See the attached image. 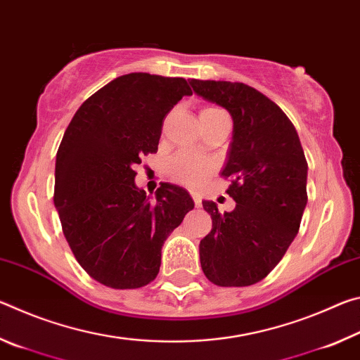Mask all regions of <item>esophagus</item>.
Here are the masks:
<instances>
[{
    "label": "esophagus",
    "mask_w": 360,
    "mask_h": 360,
    "mask_svg": "<svg viewBox=\"0 0 360 360\" xmlns=\"http://www.w3.org/2000/svg\"><path fill=\"white\" fill-rule=\"evenodd\" d=\"M192 198H193V203H195V208H200L202 206V198H200L198 193L192 192Z\"/></svg>",
    "instance_id": "1"
}]
</instances>
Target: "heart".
Returning a JSON list of instances; mask_svg holds the SVG:
<instances>
[{"mask_svg":"<svg viewBox=\"0 0 360 360\" xmlns=\"http://www.w3.org/2000/svg\"><path fill=\"white\" fill-rule=\"evenodd\" d=\"M212 115H227V112L216 106H205L200 111V117H212ZM214 172V163L208 158L195 157L187 152H179L168 162V176L174 182L187 187H198Z\"/></svg>","mask_w":360,"mask_h":360,"instance_id":"heart-1","label":"heart"}]
</instances>
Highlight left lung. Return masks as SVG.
Returning <instances> with one entry per match:
<instances>
[{
  "label": "left lung",
  "instance_id": "left-lung-1",
  "mask_svg": "<svg viewBox=\"0 0 360 360\" xmlns=\"http://www.w3.org/2000/svg\"><path fill=\"white\" fill-rule=\"evenodd\" d=\"M193 92L233 119V141L222 178L236 202L219 212L203 202L212 229L200 241L205 276L221 288H245L264 279L294 241L307 195L308 163L297 130L276 103L243 82L191 81Z\"/></svg>",
  "mask_w": 360,
  "mask_h": 360
}]
</instances>
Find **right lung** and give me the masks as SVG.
<instances>
[{
	"instance_id": "1",
	"label": "right lung",
	"mask_w": 360,
	"mask_h": 360,
	"mask_svg": "<svg viewBox=\"0 0 360 360\" xmlns=\"http://www.w3.org/2000/svg\"><path fill=\"white\" fill-rule=\"evenodd\" d=\"M184 95L186 79L130 72L85 100L57 152L53 203L63 235L89 276L112 289H138L160 270L162 246L193 200L158 187L154 202L135 186V167L154 154L163 120Z\"/></svg>"
}]
</instances>
